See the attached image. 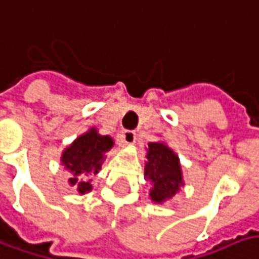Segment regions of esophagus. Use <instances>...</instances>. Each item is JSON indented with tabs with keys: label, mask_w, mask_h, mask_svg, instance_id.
I'll use <instances>...</instances> for the list:
<instances>
[{
	"label": "esophagus",
	"mask_w": 259,
	"mask_h": 259,
	"mask_svg": "<svg viewBox=\"0 0 259 259\" xmlns=\"http://www.w3.org/2000/svg\"><path fill=\"white\" fill-rule=\"evenodd\" d=\"M135 141H136V133L133 130H124L121 133V142L124 145L135 144Z\"/></svg>",
	"instance_id": "esophagus-1"
}]
</instances>
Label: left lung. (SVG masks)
I'll list each match as a JSON object with an SVG mask.
<instances>
[{"label":"left lung","mask_w":259,"mask_h":259,"mask_svg":"<svg viewBox=\"0 0 259 259\" xmlns=\"http://www.w3.org/2000/svg\"><path fill=\"white\" fill-rule=\"evenodd\" d=\"M145 157V177L151 183L149 199L164 204L185 186L179 155L164 142H149Z\"/></svg>","instance_id":"left-lung-1"}]
</instances>
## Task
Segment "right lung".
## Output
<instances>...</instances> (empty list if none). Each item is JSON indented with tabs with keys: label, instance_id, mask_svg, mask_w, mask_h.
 <instances>
[{
	"label": "right lung",
	"instance_id": "add662e5",
	"mask_svg": "<svg viewBox=\"0 0 259 259\" xmlns=\"http://www.w3.org/2000/svg\"><path fill=\"white\" fill-rule=\"evenodd\" d=\"M113 146L111 136H104L97 127H91L64 148L60 161L70 173L69 185L76 188L79 195L92 190V177L101 170L105 154Z\"/></svg>",
	"mask_w": 259,
	"mask_h": 259
}]
</instances>
